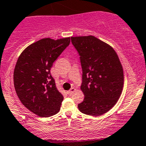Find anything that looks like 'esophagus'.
<instances>
[{"mask_svg":"<svg viewBox=\"0 0 146 146\" xmlns=\"http://www.w3.org/2000/svg\"><path fill=\"white\" fill-rule=\"evenodd\" d=\"M76 88H71V89H70V90H69V91L67 92V93H68V94H73V93L74 92L76 91Z\"/></svg>","mask_w":146,"mask_h":146,"instance_id":"esophagus-1","label":"esophagus"}]
</instances>
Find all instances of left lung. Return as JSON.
Listing matches in <instances>:
<instances>
[{"label":"left lung","mask_w":146,"mask_h":146,"mask_svg":"<svg viewBox=\"0 0 146 146\" xmlns=\"http://www.w3.org/2000/svg\"><path fill=\"white\" fill-rule=\"evenodd\" d=\"M81 56L84 98L79 111L97 116L108 112L119 100L124 87V71L119 56L111 46L93 35L71 37Z\"/></svg>","instance_id":"obj_1"}]
</instances>
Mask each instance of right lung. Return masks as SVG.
Masks as SVG:
<instances>
[{"label":"right lung","instance_id":"1","mask_svg":"<svg viewBox=\"0 0 146 146\" xmlns=\"http://www.w3.org/2000/svg\"><path fill=\"white\" fill-rule=\"evenodd\" d=\"M70 42V37L42 38L28 46L16 63V93L25 107L40 117H49L60 110L63 96L57 90L50 70Z\"/></svg>","mask_w":146,"mask_h":146}]
</instances>
